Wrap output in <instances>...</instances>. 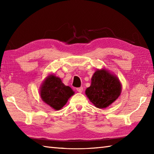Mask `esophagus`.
<instances>
[{
  "instance_id": "esophagus-1",
  "label": "esophagus",
  "mask_w": 154,
  "mask_h": 154,
  "mask_svg": "<svg viewBox=\"0 0 154 154\" xmlns=\"http://www.w3.org/2000/svg\"><path fill=\"white\" fill-rule=\"evenodd\" d=\"M83 87L77 88V91L79 93H82V92H83Z\"/></svg>"
}]
</instances>
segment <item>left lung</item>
I'll return each mask as SVG.
<instances>
[{
  "label": "left lung",
  "instance_id": "8db88e82",
  "mask_svg": "<svg viewBox=\"0 0 154 154\" xmlns=\"http://www.w3.org/2000/svg\"><path fill=\"white\" fill-rule=\"evenodd\" d=\"M121 85L119 80L107 71L97 70L91 79V85L85 94L96 107L104 109L110 105L120 96Z\"/></svg>",
  "mask_w": 154,
  "mask_h": 154
}]
</instances>
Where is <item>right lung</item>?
<instances>
[{
    "label": "right lung",
    "mask_w": 154,
    "mask_h": 154,
    "mask_svg": "<svg viewBox=\"0 0 154 154\" xmlns=\"http://www.w3.org/2000/svg\"><path fill=\"white\" fill-rule=\"evenodd\" d=\"M73 94L71 87L65 86L60 78L54 75H50L45 79L40 90L42 100L57 110H60Z\"/></svg>",
    "instance_id": "1"
}]
</instances>
